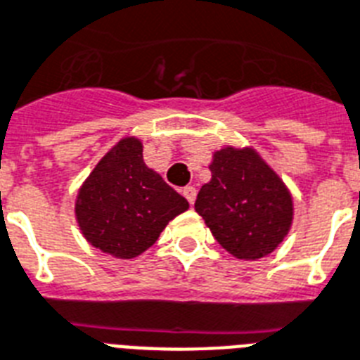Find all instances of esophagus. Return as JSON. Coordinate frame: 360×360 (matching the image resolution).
<instances>
[{"label":"esophagus","instance_id":"1","mask_svg":"<svg viewBox=\"0 0 360 360\" xmlns=\"http://www.w3.org/2000/svg\"><path fill=\"white\" fill-rule=\"evenodd\" d=\"M183 195H185L186 200H188L190 205H194V201H195V188H194V186H185V188H183Z\"/></svg>","mask_w":360,"mask_h":360}]
</instances>
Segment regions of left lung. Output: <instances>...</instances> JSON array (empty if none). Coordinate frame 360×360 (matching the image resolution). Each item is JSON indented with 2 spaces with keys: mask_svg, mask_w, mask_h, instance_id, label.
<instances>
[{
  "mask_svg": "<svg viewBox=\"0 0 360 360\" xmlns=\"http://www.w3.org/2000/svg\"><path fill=\"white\" fill-rule=\"evenodd\" d=\"M195 212L218 244L240 261H257L281 246L294 220V200L285 181L251 146H226L210 160Z\"/></svg>",
  "mask_w": 360,
  "mask_h": 360,
  "instance_id": "obj_1",
  "label": "left lung"
}]
</instances>
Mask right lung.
<instances>
[{"mask_svg":"<svg viewBox=\"0 0 360 360\" xmlns=\"http://www.w3.org/2000/svg\"><path fill=\"white\" fill-rule=\"evenodd\" d=\"M142 140L124 136L79 186L75 220L90 246L114 259L151 248L188 201L144 162Z\"/></svg>","mask_w":360,"mask_h":360,"instance_id":"1","label":"right lung"}]
</instances>
